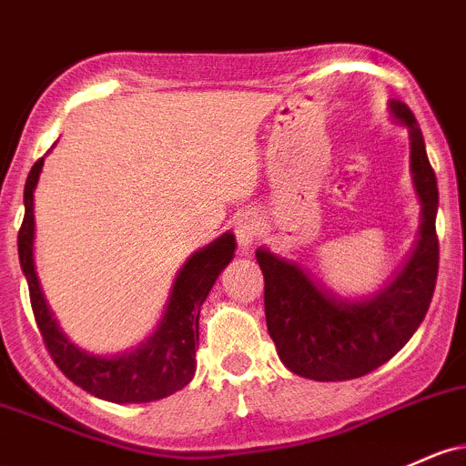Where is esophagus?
<instances>
[{
    "instance_id": "esophagus-1",
    "label": "esophagus",
    "mask_w": 466,
    "mask_h": 466,
    "mask_svg": "<svg viewBox=\"0 0 466 466\" xmlns=\"http://www.w3.org/2000/svg\"><path fill=\"white\" fill-rule=\"evenodd\" d=\"M234 234H237L238 245H241L243 249H248L258 237L257 217H254V214H243L241 218H237V221H234Z\"/></svg>"
}]
</instances>
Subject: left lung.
Returning a JSON list of instances; mask_svg holds the SVG:
<instances>
[{
	"label": "left lung",
	"instance_id": "left-lung-1",
	"mask_svg": "<svg viewBox=\"0 0 466 466\" xmlns=\"http://www.w3.org/2000/svg\"><path fill=\"white\" fill-rule=\"evenodd\" d=\"M390 108L409 127L411 172L422 203L420 241L400 274L376 299L347 303L320 289L296 263L268 249L257 260L265 279V319L280 360L309 380H351L385 365L422 323L438 279V181L416 116L402 101Z\"/></svg>",
	"mask_w": 466,
	"mask_h": 466
}]
</instances>
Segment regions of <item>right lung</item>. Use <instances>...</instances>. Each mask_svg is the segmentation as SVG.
Segmentation results:
<instances>
[{
  "label": "right lung",
  "instance_id": "right-lung-1",
  "mask_svg": "<svg viewBox=\"0 0 466 466\" xmlns=\"http://www.w3.org/2000/svg\"><path fill=\"white\" fill-rule=\"evenodd\" d=\"M44 157L30 167L24 187V221L17 234L19 263L28 280L30 305L46 350L61 374L76 387L101 400L110 402H152L183 390L194 376V356L198 347V314L208 299L214 280L225 265L232 260L234 234H223L212 245L203 248L183 265L172 288L170 303L163 314L161 325L150 340L139 350L124 356L101 358L86 354L66 339L46 305L33 260V190L42 172Z\"/></svg>",
  "mask_w": 466,
  "mask_h": 466
}]
</instances>
